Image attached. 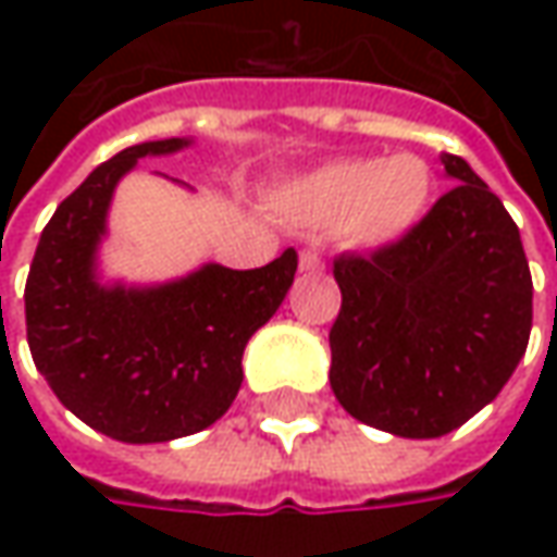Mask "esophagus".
Masks as SVG:
<instances>
[{"mask_svg": "<svg viewBox=\"0 0 557 557\" xmlns=\"http://www.w3.org/2000/svg\"><path fill=\"white\" fill-rule=\"evenodd\" d=\"M300 269H304V272H322L325 263H322V257H319L315 250L307 247V250H300Z\"/></svg>", "mask_w": 557, "mask_h": 557, "instance_id": "34e87169", "label": "esophagus"}]
</instances>
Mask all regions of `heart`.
Masks as SVG:
<instances>
[{"mask_svg": "<svg viewBox=\"0 0 557 557\" xmlns=\"http://www.w3.org/2000/svg\"><path fill=\"white\" fill-rule=\"evenodd\" d=\"M434 201V170L412 151L347 158L312 170L278 195L294 223L329 232L350 247H384L406 238Z\"/></svg>", "mask_w": 557, "mask_h": 557, "instance_id": "heart-1", "label": "heart"}]
</instances>
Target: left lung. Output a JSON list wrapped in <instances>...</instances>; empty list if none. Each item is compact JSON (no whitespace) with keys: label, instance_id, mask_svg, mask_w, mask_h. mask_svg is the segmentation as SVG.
I'll list each match as a JSON object with an SVG mask.
<instances>
[{"label":"left lung","instance_id":"1","mask_svg":"<svg viewBox=\"0 0 557 557\" xmlns=\"http://www.w3.org/2000/svg\"><path fill=\"white\" fill-rule=\"evenodd\" d=\"M456 180L428 216L369 257H337L332 391L362 424L431 440L493 403L533 325L521 232L481 176L443 154Z\"/></svg>","mask_w":557,"mask_h":557}]
</instances>
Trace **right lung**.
<instances>
[{
  "instance_id": "add662e5",
  "label": "right lung",
  "mask_w": 557,
  "mask_h": 557,
  "mask_svg": "<svg viewBox=\"0 0 557 557\" xmlns=\"http://www.w3.org/2000/svg\"><path fill=\"white\" fill-rule=\"evenodd\" d=\"M185 145L141 141L96 166L42 228L24 288L36 369L79 421L120 443H166L223 418L245 377L250 334L282 307L297 272L288 247L260 269L207 263L154 288L98 282L117 183L139 158Z\"/></svg>"
}]
</instances>
